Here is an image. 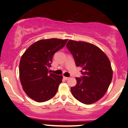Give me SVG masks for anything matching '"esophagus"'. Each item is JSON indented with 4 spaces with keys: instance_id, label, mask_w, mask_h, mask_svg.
I'll return each mask as SVG.
<instances>
[{
    "instance_id": "1",
    "label": "esophagus",
    "mask_w": 128,
    "mask_h": 128,
    "mask_svg": "<svg viewBox=\"0 0 128 128\" xmlns=\"http://www.w3.org/2000/svg\"><path fill=\"white\" fill-rule=\"evenodd\" d=\"M64 79L65 80H69V77H65V76H64Z\"/></svg>"
}]
</instances>
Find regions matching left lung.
Returning a JSON list of instances; mask_svg holds the SVG:
<instances>
[{
	"instance_id": "8db88e82",
	"label": "left lung",
	"mask_w": 128,
	"mask_h": 128,
	"mask_svg": "<svg viewBox=\"0 0 128 128\" xmlns=\"http://www.w3.org/2000/svg\"><path fill=\"white\" fill-rule=\"evenodd\" d=\"M66 47L76 66L82 69L83 76L76 78V86L70 88L72 95L86 104L96 102L106 94L112 80L113 70L108 57L89 42L70 40Z\"/></svg>"
}]
</instances>
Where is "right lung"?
I'll return each instance as SVG.
<instances>
[{
  "label": "right lung",
  "instance_id": "add662e5",
  "mask_svg": "<svg viewBox=\"0 0 128 128\" xmlns=\"http://www.w3.org/2000/svg\"><path fill=\"white\" fill-rule=\"evenodd\" d=\"M68 39H43L31 45L20 63V78L22 88L30 98L44 102L56 94L62 81V75L49 73L53 56L66 44Z\"/></svg>",
  "mask_w": 128,
  "mask_h": 128
}]
</instances>
